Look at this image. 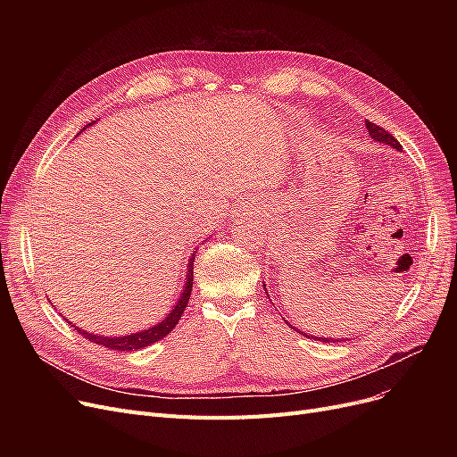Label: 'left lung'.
Wrapping results in <instances>:
<instances>
[{"instance_id":"8db88e82","label":"left lung","mask_w":457,"mask_h":457,"mask_svg":"<svg viewBox=\"0 0 457 457\" xmlns=\"http://www.w3.org/2000/svg\"><path fill=\"white\" fill-rule=\"evenodd\" d=\"M367 129H369V135L374 138V140H378V142H381V144H389V146H393V148H396V150H402V146H400V142L389 133V131H386L383 128H379L378 124H372V122H369L367 120ZM298 331V329H296ZM300 335H305V333H302V331H298ZM315 341H322V343H335L337 339H320V337H313ZM337 343H341V341H337ZM345 343V341H343Z\"/></svg>"}]
</instances>
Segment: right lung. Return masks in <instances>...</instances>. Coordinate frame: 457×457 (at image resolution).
I'll return each mask as SVG.
<instances>
[{
	"mask_svg": "<svg viewBox=\"0 0 457 457\" xmlns=\"http://www.w3.org/2000/svg\"><path fill=\"white\" fill-rule=\"evenodd\" d=\"M90 126V124H88ZM83 131V129H81ZM192 267H195V259H190V265H188V274H187V285H185V291H183V296L179 298L178 305L174 307V311L170 315H168L162 322H159L157 326L146 329V331H140V333H131V335H124V337H100V335H92V333H87L76 326V328L85 339L96 343V345H102L105 348H111V350H120V352H131V350H140L144 346H150L157 341H161L162 337H166L168 333H170L176 324L179 322L183 311L188 303V298H190V291H192ZM71 324V322H70Z\"/></svg>",
	"mask_w": 457,
	"mask_h": 457,
	"instance_id": "add662e5",
	"label": "right lung"
}]
</instances>
